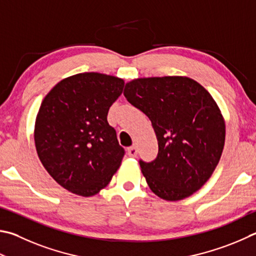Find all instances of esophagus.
<instances>
[{
    "label": "esophagus",
    "instance_id": "34e87169",
    "mask_svg": "<svg viewBox=\"0 0 256 256\" xmlns=\"http://www.w3.org/2000/svg\"><path fill=\"white\" fill-rule=\"evenodd\" d=\"M128 154L130 156H136L138 154V148L136 146H132L128 148Z\"/></svg>",
    "mask_w": 256,
    "mask_h": 256
}]
</instances>
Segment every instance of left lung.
Here are the masks:
<instances>
[{"label":"left lung","instance_id":"1","mask_svg":"<svg viewBox=\"0 0 256 256\" xmlns=\"http://www.w3.org/2000/svg\"><path fill=\"white\" fill-rule=\"evenodd\" d=\"M124 96L150 118L159 152L138 161L148 187L166 200L196 192L210 178L225 143V123L216 102L188 77L140 78L128 82Z\"/></svg>","mask_w":256,"mask_h":256}]
</instances>
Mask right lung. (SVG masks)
I'll return each mask as SVG.
<instances>
[{"label": "right lung", "instance_id": "1", "mask_svg": "<svg viewBox=\"0 0 256 256\" xmlns=\"http://www.w3.org/2000/svg\"><path fill=\"white\" fill-rule=\"evenodd\" d=\"M124 80L84 72L58 82L41 103L34 126L38 156L57 182L82 197L108 184L125 150L108 122Z\"/></svg>", "mask_w": 256, "mask_h": 256}]
</instances>
